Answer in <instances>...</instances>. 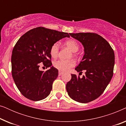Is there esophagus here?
<instances>
[{"instance_id":"esophagus-1","label":"esophagus","mask_w":126,"mask_h":126,"mask_svg":"<svg viewBox=\"0 0 126 126\" xmlns=\"http://www.w3.org/2000/svg\"><path fill=\"white\" fill-rule=\"evenodd\" d=\"M63 72H61V71H59V72H58V76H61L62 75H63Z\"/></svg>"}]
</instances>
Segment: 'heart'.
Wrapping results in <instances>:
<instances>
[{
    "instance_id": "b5f03b06",
    "label": "heart",
    "mask_w": 126,
    "mask_h": 126,
    "mask_svg": "<svg viewBox=\"0 0 126 126\" xmlns=\"http://www.w3.org/2000/svg\"><path fill=\"white\" fill-rule=\"evenodd\" d=\"M64 45L73 53L76 52L79 49L78 43L74 39H69L64 43ZM58 53H59V46L58 44L56 43L51 46L50 49V54L53 58H56L57 57ZM73 55L75 54H73ZM75 65V61L73 59L67 60H58L53 62V66L60 71L63 72L66 71Z\"/></svg>"
}]
</instances>
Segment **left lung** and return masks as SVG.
I'll list each match as a JSON object with an SVG mask.
<instances>
[{
    "instance_id": "8db88e82",
    "label": "left lung",
    "mask_w": 126,
    "mask_h": 126,
    "mask_svg": "<svg viewBox=\"0 0 126 126\" xmlns=\"http://www.w3.org/2000/svg\"><path fill=\"white\" fill-rule=\"evenodd\" d=\"M81 43L84 47L83 58L75 68L85 75L82 78L72 74V79L66 84L68 95L74 100L81 103L92 101L103 94L113 76L115 54L107 41L94 32L69 33Z\"/></svg>"
}]
</instances>
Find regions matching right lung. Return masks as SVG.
<instances>
[{"label": "right lung", "mask_w": 126, "mask_h": 126, "mask_svg": "<svg viewBox=\"0 0 126 126\" xmlns=\"http://www.w3.org/2000/svg\"><path fill=\"white\" fill-rule=\"evenodd\" d=\"M65 37H70L67 32L38 27L26 32L17 41L12 52V76L25 97L39 101L49 95L58 75V70L51 66L50 49ZM41 62L51 68L41 71L39 69Z\"/></svg>", "instance_id": "right-lung-1"}]
</instances>
